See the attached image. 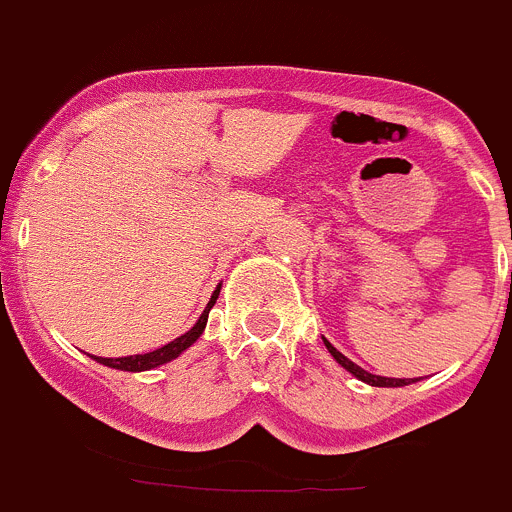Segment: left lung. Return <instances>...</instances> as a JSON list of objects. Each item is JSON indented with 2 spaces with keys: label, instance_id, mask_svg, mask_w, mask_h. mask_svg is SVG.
<instances>
[{
  "label": "left lung",
  "instance_id": "1",
  "mask_svg": "<svg viewBox=\"0 0 512 512\" xmlns=\"http://www.w3.org/2000/svg\"><path fill=\"white\" fill-rule=\"evenodd\" d=\"M323 341H325V338H323ZM325 348H328V354L333 356V359H336L338 364H341L348 374H354L356 379H361V382H366V384H372V387H405V384L418 382V379H413V382H410V379L379 377V374L366 372V369H361L359 364H354V361H351V359H346V356H343L336 346H330V341H325Z\"/></svg>",
  "mask_w": 512,
  "mask_h": 512
}]
</instances>
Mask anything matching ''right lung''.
<instances>
[{
  "label": "right lung",
  "mask_w": 512,
  "mask_h": 512,
  "mask_svg": "<svg viewBox=\"0 0 512 512\" xmlns=\"http://www.w3.org/2000/svg\"><path fill=\"white\" fill-rule=\"evenodd\" d=\"M217 295H220V284H217L215 292H212L210 302H207V307L202 310L200 320H197V323H194L184 336L174 338V341L166 343V346L156 348V351H148V354L122 356V359H102V356H92V359L104 366H110V369H120V372H148V369H156V366L161 364H169V361H174L176 356H182L184 351H187L192 343H197V338L202 336V330H205L207 325V315H210L212 305L217 302Z\"/></svg>",
  "instance_id": "1"
}]
</instances>
